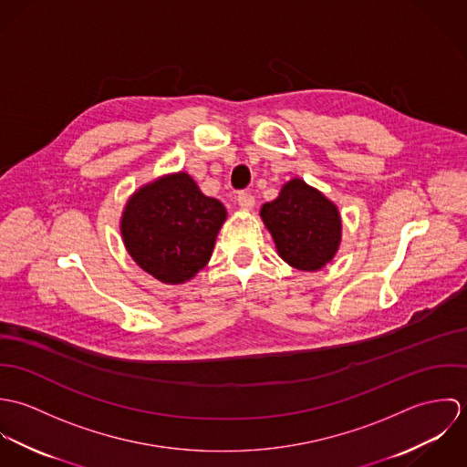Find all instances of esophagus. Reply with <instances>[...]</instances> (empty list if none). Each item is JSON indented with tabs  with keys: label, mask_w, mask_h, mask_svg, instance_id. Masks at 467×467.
I'll return each instance as SVG.
<instances>
[{
	"label": "esophagus",
	"mask_w": 467,
	"mask_h": 467,
	"mask_svg": "<svg viewBox=\"0 0 467 467\" xmlns=\"http://www.w3.org/2000/svg\"><path fill=\"white\" fill-rule=\"evenodd\" d=\"M237 202H239L241 208L252 210L254 204H255V200H254V196H252L250 192H239V194H237Z\"/></svg>",
	"instance_id": "1"
}]
</instances>
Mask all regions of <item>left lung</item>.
I'll return each mask as SVG.
<instances>
[{
    "mask_svg": "<svg viewBox=\"0 0 467 467\" xmlns=\"http://www.w3.org/2000/svg\"><path fill=\"white\" fill-rule=\"evenodd\" d=\"M261 217L278 255L289 266L318 271L333 261L339 248L337 206L300 178L287 182L276 200L265 202Z\"/></svg>",
    "mask_w": 467,
    "mask_h": 467,
    "instance_id": "8db88e82",
    "label": "left lung"
}]
</instances>
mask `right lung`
I'll return each instance as SVG.
<instances>
[{
    "mask_svg": "<svg viewBox=\"0 0 467 467\" xmlns=\"http://www.w3.org/2000/svg\"><path fill=\"white\" fill-rule=\"evenodd\" d=\"M226 219L187 172L161 176L128 201L120 232L134 263L165 284H183L208 265Z\"/></svg>",
    "mask_w": 467,
    "mask_h": 467,
    "instance_id": "right-lung-1",
    "label": "right lung"
}]
</instances>
